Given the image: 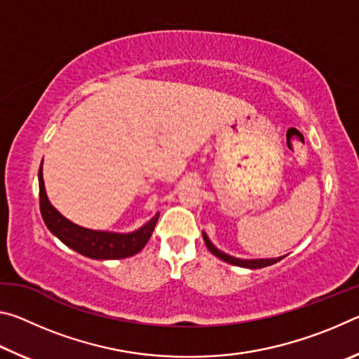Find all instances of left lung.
<instances>
[{
    "mask_svg": "<svg viewBox=\"0 0 359 359\" xmlns=\"http://www.w3.org/2000/svg\"><path fill=\"white\" fill-rule=\"evenodd\" d=\"M203 239L205 242V245L210 250V253H214L217 258H220L224 263H229V264H234V266H239V267H247V269H261V267H266V266H271V264H276L277 261L283 259V257H278V258H259V259H242V258H236V257H231V255L222 252L220 248H217L214 244H212L209 236L204 233L203 231Z\"/></svg>",
    "mask_w": 359,
    "mask_h": 359,
    "instance_id": "left-lung-1",
    "label": "left lung"
}]
</instances>
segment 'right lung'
Returning <instances> with one entry per match:
<instances>
[{"label": "right lung", "mask_w": 359, "mask_h": 359, "mask_svg": "<svg viewBox=\"0 0 359 359\" xmlns=\"http://www.w3.org/2000/svg\"><path fill=\"white\" fill-rule=\"evenodd\" d=\"M39 204L41 214L46 226L50 229L53 236L68 245L72 250L93 259H121L133 257L142 250L147 244L155 224L158 222L156 214L136 231L131 233H114V231H98L79 226L68 218L63 217L48 201L44 177H42V163L39 166Z\"/></svg>", "instance_id": "obj_1"}]
</instances>
